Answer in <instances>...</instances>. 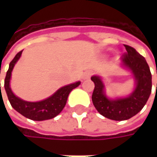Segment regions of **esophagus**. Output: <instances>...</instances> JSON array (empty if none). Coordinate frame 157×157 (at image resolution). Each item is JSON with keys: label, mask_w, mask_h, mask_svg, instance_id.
I'll list each match as a JSON object with an SVG mask.
<instances>
[{"label": "esophagus", "mask_w": 157, "mask_h": 157, "mask_svg": "<svg viewBox=\"0 0 157 157\" xmlns=\"http://www.w3.org/2000/svg\"><path fill=\"white\" fill-rule=\"evenodd\" d=\"M93 74V72L91 71H86L85 73H84V75H83V78L84 79H86V78H89Z\"/></svg>", "instance_id": "1"}]
</instances>
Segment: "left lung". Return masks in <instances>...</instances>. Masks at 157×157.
I'll list each match as a JSON object with an SVG mask.
<instances>
[{
    "label": "left lung",
    "mask_w": 157,
    "mask_h": 157,
    "mask_svg": "<svg viewBox=\"0 0 157 157\" xmlns=\"http://www.w3.org/2000/svg\"><path fill=\"white\" fill-rule=\"evenodd\" d=\"M124 46L127 52L121 57V62L131 71L136 84L135 91L128 97L116 100L108 99L100 77L93 76L91 78L94 83L92 100L95 108L101 115L113 121L128 120L137 114L147 103L152 89V76L145 58L133 47L126 44Z\"/></svg>",
    "instance_id": "obj_1"
}]
</instances>
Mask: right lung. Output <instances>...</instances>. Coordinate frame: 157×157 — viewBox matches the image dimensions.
Instances as JSON below:
<instances>
[{
	"mask_svg": "<svg viewBox=\"0 0 157 157\" xmlns=\"http://www.w3.org/2000/svg\"><path fill=\"white\" fill-rule=\"evenodd\" d=\"M21 52L22 51L18 52L14 57V59L10 62L9 70L7 71L6 78L4 80V87L6 90L10 104L12 105V107L18 113H20L21 115H23L24 117L28 119H30L32 121H45V120H50V119L56 117L63 109L70 93L74 88L78 87L80 85V82H75L73 84L63 86L60 89H58L51 97L42 101L29 102V101L22 100L13 94L9 86L12 70L14 68L15 63L21 57Z\"/></svg>",
	"mask_w": 157,
	"mask_h": 157,
	"instance_id": "add662e5",
	"label": "right lung"
}]
</instances>
